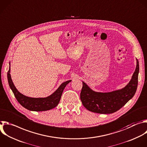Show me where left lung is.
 Here are the masks:
<instances>
[{"instance_id": "1", "label": "left lung", "mask_w": 147, "mask_h": 147, "mask_svg": "<svg viewBox=\"0 0 147 147\" xmlns=\"http://www.w3.org/2000/svg\"><path fill=\"white\" fill-rule=\"evenodd\" d=\"M139 63L129 83L123 88L109 92H96L82 81L80 99L89 111L99 114H112L121 109L134 96L138 85Z\"/></svg>"}]
</instances>
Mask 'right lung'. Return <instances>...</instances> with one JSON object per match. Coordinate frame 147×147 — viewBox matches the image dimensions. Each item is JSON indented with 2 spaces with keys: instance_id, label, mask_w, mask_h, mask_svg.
<instances>
[{
  "instance_id": "1",
  "label": "right lung",
  "mask_w": 147,
  "mask_h": 147,
  "mask_svg": "<svg viewBox=\"0 0 147 147\" xmlns=\"http://www.w3.org/2000/svg\"><path fill=\"white\" fill-rule=\"evenodd\" d=\"M7 72V79L10 88L20 104L28 110L33 111H44L50 110L57 106L61 98L63 91L66 86L71 81L68 80L63 82L51 95L45 97H31L20 93L15 86L10 75V62Z\"/></svg>"
}]
</instances>
